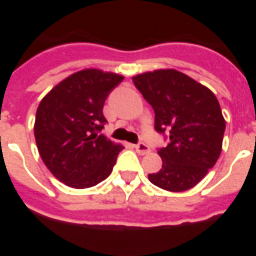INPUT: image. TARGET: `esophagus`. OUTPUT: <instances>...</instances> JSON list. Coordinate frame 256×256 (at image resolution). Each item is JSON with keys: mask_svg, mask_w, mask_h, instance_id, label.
Returning <instances> with one entry per match:
<instances>
[{"mask_svg": "<svg viewBox=\"0 0 256 256\" xmlns=\"http://www.w3.org/2000/svg\"><path fill=\"white\" fill-rule=\"evenodd\" d=\"M134 148H136V150L138 152L140 155H145V154L150 152V146L146 144H144V142H140V144L134 145Z\"/></svg>", "mask_w": 256, "mask_h": 256, "instance_id": "obj_1", "label": "esophagus"}]
</instances>
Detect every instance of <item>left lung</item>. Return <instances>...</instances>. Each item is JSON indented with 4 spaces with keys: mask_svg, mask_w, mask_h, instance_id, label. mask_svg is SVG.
I'll list each match as a JSON object with an SVG mask.
<instances>
[{
    "mask_svg": "<svg viewBox=\"0 0 256 256\" xmlns=\"http://www.w3.org/2000/svg\"><path fill=\"white\" fill-rule=\"evenodd\" d=\"M133 82L155 111V128L170 132V144L158 150L162 168L150 181L168 192L198 185L222 150L226 122L215 94L172 68L134 75Z\"/></svg>",
    "mask_w": 256,
    "mask_h": 256,
    "instance_id": "1",
    "label": "left lung"
}]
</instances>
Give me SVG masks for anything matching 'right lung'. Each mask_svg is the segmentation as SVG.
Returning <instances> with one entry per match:
<instances>
[{
    "mask_svg": "<svg viewBox=\"0 0 256 256\" xmlns=\"http://www.w3.org/2000/svg\"><path fill=\"white\" fill-rule=\"evenodd\" d=\"M122 80L119 74L84 68L63 79L40 102L36 148L49 172L67 186L90 188L111 174L123 145L98 132L106 122V97Z\"/></svg>",
    "mask_w": 256,
    "mask_h": 256,
    "instance_id": "obj_1",
    "label": "right lung"
}]
</instances>
